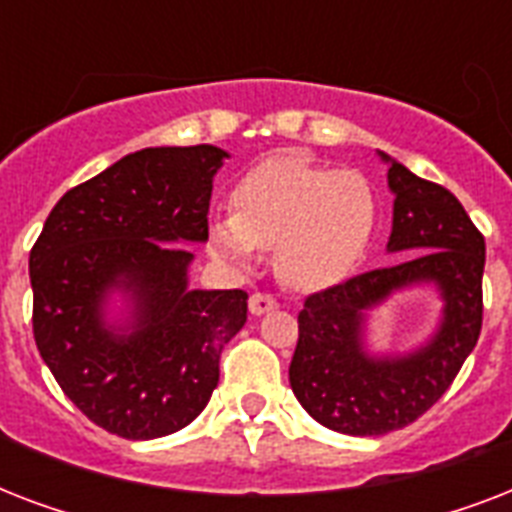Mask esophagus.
Wrapping results in <instances>:
<instances>
[{"label":"esophagus","instance_id":"34e87169","mask_svg":"<svg viewBox=\"0 0 512 512\" xmlns=\"http://www.w3.org/2000/svg\"><path fill=\"white\" fill-rule=\"evenodd\" d=\"M276 308V297L265 295V292H255V295L249 297V313L252 316H263V313L273 311Z\"/></svg>","mask_w":512,"mask_h":512}]
</instances>
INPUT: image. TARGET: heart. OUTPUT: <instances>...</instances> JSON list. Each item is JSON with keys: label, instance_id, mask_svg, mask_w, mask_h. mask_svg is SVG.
Returning a JSON list of instances; mask_svg holds the SVG:
<instances>
[{"label": "heart", "instance_id": "b5f03b06", "mask_svg": "<svg viewBox=\"0 0 512 512\" xmlns=\"http://www.w3.org/2000/svg\"><path fill=\"white\" fill-rule=\"evenodd\" d=\"M233 215L209 223V247L236 268L257 249H276V271L295 289H324L356 271L372 244L377 199L358 172L332 170L303 156L257 164L231 193Z\"/></svg>", "mask_w": 512, "mask_h": 512}]
</instances>
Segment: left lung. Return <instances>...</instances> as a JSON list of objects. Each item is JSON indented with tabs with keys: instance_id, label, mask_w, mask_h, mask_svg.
<instances>
[{
	"instance_id": "1",
	"label": "left lung",
	"mask_w": 512,
	"mask_h": 512,
	"mask_svg": "<svg viewBox=\"0 0 512 512\" xmlns=\"http://www.w3.org/2000/svg\"><path fill=\"white\" fill-rule=\"evenodd\" d=\"M380 159L396 196L388 252L406 257L308 297L289 364V385L305 412L345 436H382L422 417L449 390L484 321L481 231L444 185L422 180L382 151ZM417 283H433L445 300L434 337L404 357L366 354L365 311Z\"/></svg>"
}]
</instances>
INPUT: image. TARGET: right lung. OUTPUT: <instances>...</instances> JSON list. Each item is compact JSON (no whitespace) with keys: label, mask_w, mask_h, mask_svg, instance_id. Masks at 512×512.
<instances>
[{"label":"right lung","mask_w":512,"mask_h":512,"mask_svg":"<svg viewBox=\"0 0 512 512\" xmlns=\"http://www.w3.org/2000/svg\"><path fill=\"white\" fill-rule=\"evenodd\" d=\"M215 146L143 148L52 207L31 257L34 340L71 401L130 441L170 436L207 406L220 353L247 321V292L188 289L207 241ZM119 291L128 313L108 322Z\"/></svg>","instance_id":"right-lung-1"}]
</instances>
